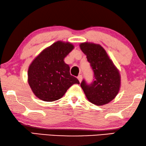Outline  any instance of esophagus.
Returning <instances> with one entry per match:
<instances>
[{
    "label": "esophagus",
    "mask_w": 146,
    "mask_h": 146,
    "mask_svg": "<svg viewBox=\"0 0 146 146\" xmlns=\"http://www.w3.org/2000/svg\"><path fill=\"white\" fill-rule=\"evenodd\" d=\"M78 79L79 82H82V76H81V75H80V76H78Z\"/></svg>",
    "instance_id": "1"
}]
</instances>
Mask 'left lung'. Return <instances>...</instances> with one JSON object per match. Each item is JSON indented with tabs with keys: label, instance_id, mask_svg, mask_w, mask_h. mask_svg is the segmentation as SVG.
Instances as JSON below:
<instances>
[{
	"label": "left lung",
	"instance_id": "left-lung-1",
	"mask_svg": "<svg viewBox=\"0 0 146 146\" xmlns=\"http://www.w3.org/2000/svg\"><path fill=\"white\" fill-rule=\"evenodd\" d=\"M80 47L87 56L94 74V81L91 84L87 85L83 80L81 87L92 104L98 106L107 104L114 99L120 90V72L100 44L85 42H82Z\"/></svg>",
	"mask_w": 146,
	"mask_h": 146
}]
</instances>
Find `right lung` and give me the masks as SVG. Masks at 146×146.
<instances>
[{"mask_svg":"<svg viewBox=\"0 0 146 146\" xmlns=\"http://www.w3.org/2000/svg\"><path fill=\"white\" fill-rule=\"evenodd\" d=\"M74 46L70 42L57 40L44 49L33 59L28 70V82L32 92L44 102L61 98L72 85L80 84L71 76L65 57Z\"/></svg>","mask_w":146,"mask_h":146,"instance_id":"obj_1","label":"right lung"}]
</instances>
